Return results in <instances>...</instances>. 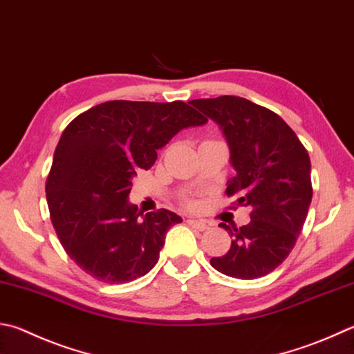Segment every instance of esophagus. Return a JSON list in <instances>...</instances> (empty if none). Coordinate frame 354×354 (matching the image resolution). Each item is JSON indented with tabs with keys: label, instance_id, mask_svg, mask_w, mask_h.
<instances>
[{
	"label": "esophagus",
	"instance_id": "obj_1",
	"mask_svg": "<svg viewBox=\"0 0 354 354\" xmlns=\"http://www.w3.org/2000/svg\"><path fill=\"white\" fill-rule=\"evenodd\" d=\"M187 223H189V226L195 227L198 230H207L209 229V224L205 221H201V220H187Z\"/></svg>",
	"mask_w": 354,
	"mask_h": 354
}]
</instances>
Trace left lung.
<instances>
[{
    "instance_id": "1",
    "label": "left lung",
    "mask_w": 354,
    "mask_h": 354,
    "mask_svg": "<svg viewBox=\"0 0 354 354\" xmlns=\"http://www.w3.org/2000/svg\"><path fill=\"white\" fill-rule=\"evenodd\" d=\"M190 104L221 128L236 171L226 194L252 210L241 227L220 224L232 244L210 265L229 277H263L285 261L305 224L313 198L310 156L280 115L248 99L221 95Z\"/></svg>"
}]
</instances>
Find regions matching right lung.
I'll return each mask as SVG.
<instances>
[{"mask_svg":"<svg viewBox=\"0 0 354 354\" xmlns=\"http://www.w3.org/2000/svg\"><path fill=\"white\" fill-rule=\"evenodd\" d=\"M207 119L181 100H111L65 128L46 181L50 221L63 249L105 283H127L156 265L175 212L142 215L128 199L133 178L173 136Z\"/></svg>","mask_w":354,"mask_h":354,"instance_id":"right-lung-1","label":"right lung"}]
</instances>
